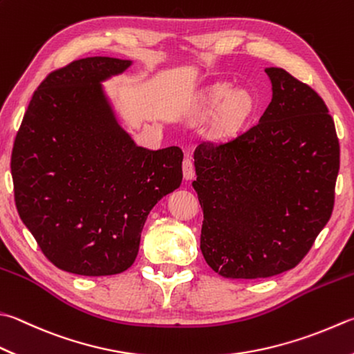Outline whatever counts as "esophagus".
I'll use <instances>...</instances> for the list:
<instances>
[{"label":"esophagus","instance_id":"34e87169","mask_svg":"<svg viewBox=\"0 0 354 354\" xmlns=\"http://www.w3.org/2000/svg\"><path fill=\"white\" fill-rule=\"evenodd\" d=\"M182 168H183V177H185V180H191V178H194V176H196V169H194V163H192L191 157H185Z\"/></svg>","mask_w":354,"mask_h":354}]
</instances>
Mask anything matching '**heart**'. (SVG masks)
<instances>
[{"label": "heart", "mask_w": 354, "mask_h": 354, "mask_svg": "<svg viewBox=\"0 0 354 354\" xmlns=\"http://www.w3.org/2000/svg\"><path fill=\"white\" fill-rule=\"evenodd\" d=\"M230 97V89L226 88V86H214V88H211L208 95H206V102L205 106L206 108H217V106L222 104L226 98ZM240 111H242V106L240 103H232L231 108H230V114L232 117H236L240 114Z\"/></svg>", "instance_id": "1"}]
</instances>
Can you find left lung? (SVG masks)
Segmentation results:
<instances>
[{"mask_svg":"<svg viewBox=\"0 0 354 354\" xmlns=\"http://www.w3.org/2000/svg\"><path fill=\"white\" fill-rule=\"evenodd\" d=\"M250 129L194 152L200 250L223 277L260 279L301 262L335 206L339 140L324 100L281 68Z\"/></svg>","mask_w":354,"mask_h":354,"instance_id":"8db88e82","label":"left lung"}]
</instances>
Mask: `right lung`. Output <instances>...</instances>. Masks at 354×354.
<instances>
[{
	"instance_id": "add662e5",
	"label": "right lung",
	"mask_w": 354,
	"mask_h": 354,
	"mask_svg": "<svg viewBox=\"0 0 354 354\" xmlns=\"http://www.w3.org/2000/svg\"><path fill=\"white\" fill-rule=\"evenodd\" d=\"M129 66L89 57L50 72L13 143L18 214L43 254L73 274L128 270L149 211L182 183V149L137 146L104 95L100 83Z\"/></svg>"
}]
</instances>
